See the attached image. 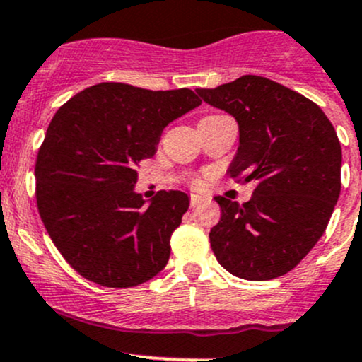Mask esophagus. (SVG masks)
Here are the masks:
<instances>
[{"label":"esophagus","instance_id":"1","mask_svg":"<svg viewBox=\"0 0 362 362\" xmlns=\"http://www.w3.org/2000/svg\"><path fill=\"white\" fill-rule=\"evenodd\" d=\"M204 201H206L204 197L192 194V196H190V208H197V206H201Z\"/></svg>","mask_w":362,"mask_h":362}]
</instances>
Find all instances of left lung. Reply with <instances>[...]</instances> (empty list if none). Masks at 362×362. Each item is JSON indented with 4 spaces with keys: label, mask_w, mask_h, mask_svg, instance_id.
Returning a JSON list of instances; mask_svg holds the SVG:
<instances>
[{
    "label": "left lung",
    "mask_w": 362,
    "mask_h": 362,
    "mask_svg": "<svg viewBox=\"0 0 362 362\" xmlns=\"http://www.w3.org/2000/svg\"><path fill=\"white\" fill-rule=\"evenodd\" d=\"M197 94L239 123L230 177L257 182L244 204L214 197L221 208L209 232L214 256L244 280L285 275L315 247L339 201L342 148L335 129L311 99L257 75Z\"/></svg>",
    "instance_id": "obj_1"
}]
</instances>
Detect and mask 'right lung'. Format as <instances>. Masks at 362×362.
I'll use <instances>...</instances> for the list:
<instances>
[{"label":"right lung","mask_w":362,"mask_h":362,"mask_svg":"<svg viewBox=\"0 0 362 362\" xmlns=\"http://www.w3.org/2000/svg\"><path fill=\"white\" fill-rule=\"evenodd\" d=\"M199 105L190 89L101 82L54 113L35 160V199L51 240L87 280L136 287L168 263L189 196L160 190L146 204L136 168L154 156L163 129Z\"/></svg>","instance_id":"add662e5"}]
</instances>
